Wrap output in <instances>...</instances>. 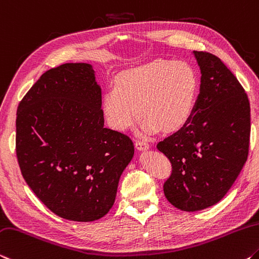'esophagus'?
<instances>
[{
  "mask_svg": "<svg viewBox=\"0 0 259 259\" xmlns=\"http://www.w3.org/2000/svg\"><path fill=\"white\" fill-rule=\"evenodd\" d=\"M135 147H137V149L139 150H146L149 148V143H148L147 141H145V140H135Z\"/></svg>",
  "mask_w": 259,
  "mask_h": 259,
  "instance_id": "1",
  "label": "esophagus"
}]
</instances>
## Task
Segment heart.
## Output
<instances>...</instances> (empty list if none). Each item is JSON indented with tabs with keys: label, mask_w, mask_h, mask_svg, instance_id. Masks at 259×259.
Instances as JSON below:
<instances>
[{
	"label": "heart",
	"mask_w": 259,
	"mask_h": 259,
	"mask_svg": "<svg viewBox=\"0 0 259 259\" xmlns=\"http://www.w3.org/2000/svg\"><path fill=\"white\" fill-rule=\"evenodd\" d=\"M197 91L192 67L180 62L154 61L119 74L114 87L103 96V112L116 131L131 128L143 114L145 134L175 132L192 118Z\"/></svg>",
	"instance_id": "b5f03b06"
}]
</instances>
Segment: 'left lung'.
I'll return each mask as SVG.
<instances>
[{
	"instance_id": "left-lung-1",
	"label": "left lung",
	"mask_w": 259,
	"mask_h": 259,
	"mask_svg": "<svg viewBox=\"0 0 259 259\" xmlns=\"http://www.w3.org/2000/svg\"><path fill=\"white\" fill-rule=\"evenodd\" d=\"M194 55L202 77L193 116L157 143L172 166L165 197L187 212L225 196L247 162L250 141V104L242 84L215 55Z\"/></svg>"
}]
</instances>
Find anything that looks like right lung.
I'll use <instances>...</instances> for the list:
<instances>
[{"mask_svg":"<svg viewBox=\"0 0 259 259\" xmlns=\"http://www.w3.org/2000/svg\"><path fill=\"white\" fill-rule=\"evenodd\" d=\"M101 105L92 65L66 63L45 72L17 110L23 178L52 212L73 222L109 212L134 155L128 135L104 127Z\"/></svg>","mask_w":259,"mask_h":259,"instance_id":"obj_1","label":"right lung"}]
</instances>
